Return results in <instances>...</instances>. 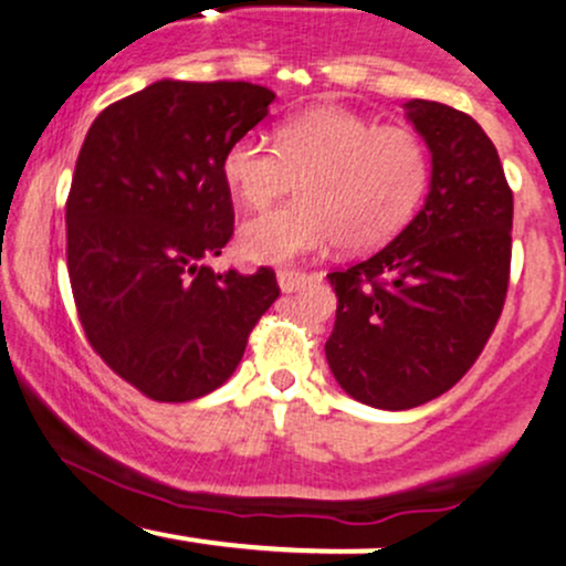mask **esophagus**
I'll use <instances>...</instances> for the list:
<instances>
[{"label":"esophagus","instance_id":"esophagus-1","mask_svg":"<svg viewBox=\"0 0 566 566\" xmlns=\"http://www.w3.org/2000/svg\"><path fill=\"white\" fill-rule=\"evenodd\" d=\"M311 279L314 276L305 274V271H295V269H279L276 271V282H279V287H282V292L303 290Z\"/></svg>","mask_w":566,"mask_h":566}]
</instances>
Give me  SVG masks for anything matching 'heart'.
I'll use <instances>...</instances> for the list:
<instances>
[{
  "instance_id": "heart-1",
  "label": "heart",
  "mask_w": 566,
  "mask_h": 566,
  "mask_svg": "<svg viewBox=\"0 0 566 566\" xmlns=\"http://www.w3.org/2000/svg\"><path fill=\"white\" fill-rule=\"evenodd\" d=\"M220 172L244 210H263L297 180L292 205L247 220L237 237L244 261L292 263L335 242L348 252L386 244L418 210L431 161L415 129L319 106L290 116L274 146L237 138Z\"/></svg>"
}]
</instances>
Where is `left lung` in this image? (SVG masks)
Returning <instances> with one entry per match:
<instances>
[{"label":"left lung","instance_id":"1","mask_svg":"<svg viewBox=\"0 0 566 566\" xmlns=\"http://www.w3.org/2000/svg\"><path fill=\"white\" fill-rule=\"evenodd\" d=\"M405 112L431 151L423 210L373 258L327 274L337 295L329 369L378 409L426 405L469 373L511 274L513 193L497 148L444 103L415 97Z\"/></svg>","mask_w":566,"mask_h":566}]
</instances>
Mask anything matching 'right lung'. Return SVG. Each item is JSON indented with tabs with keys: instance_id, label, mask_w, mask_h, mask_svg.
<instances>
[{
	"instance_id": "1",
	"label": "right lung",
	"mask_w": 566,
	"mask_h": 566,
	"mask_svg": "<svg viewBox=\"0 0 566 566\" xmlns=\"http://www.w3.org/2000/svg\"><path fill=\"white\" fill-rule=\"evenodd\" d=\"M274 97L250 82L161 80L87 129L66 201L71 292L95 354L148 399L223 386L279 297L271 269L207 265L233 233L226 148Z\"/></svg>"
}]
</instances>
